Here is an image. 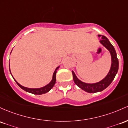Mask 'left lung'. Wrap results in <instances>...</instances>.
<instances>
[{
	"label": "left lung",
	"mask_w": 128,
	"mask_h": 128,
	"mask_svg": "<svg viewBox=\"0 0 128 128\" xmlns=\"http://www.w3.org/2000/svg\"><path fill=\"white\" fill-rule=\"evenodd\" d=\"M98 37L102 38L99 41L100 43L109 52L110 56H111L110 68L109 71L108 72L107 75L98 82H94V83H88L78 79L74 70L72 71L73 78H74L75 84L79 87L80 89L88 93H96V92H102L106 88H107L114 79L118 70V60L116 56V53L114 46L106 36L100 34H98Z\"/></svg>",
	"instance_id": "obj_1"
}]
</instances>
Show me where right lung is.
Returning a JSON list of instances; mask_svg holds the SVG:
<instances>
[{
	"mask_svg": "<svg viewBox=\"0 0 128 128\" xmlns=\"http://www.w3.org/2000/svg\"><path fill=\"white\" fill-rule=\"evenodd\" d=\"M12 52H11V53H12ZM9 67H10V64H9ZM60 66H58L56 68H55L54 72H53L52 79L51 81H50L48 84H47V85L44 86H43V87H41V88H26V87H24V86H23L20 85V84H19V82H18V81H17L14 78V77L12 76V72H11V70H10V74H11V75H12L13 79L14 80V81H16V83L18 84V85L20 87L21 89H22L26 91V92H29V93H31V94H35V95H42V94H46V93H47V92H49L50 90L52 89L53 87L54 86V84H55V82H56V74L57 70L59 69V68H60Z\"/></svg>",
	"mask_w": 128,
	"mask_h": 128,
	"instance_id": "obj_1",
	"label": "right lung"
}]
</instances>
